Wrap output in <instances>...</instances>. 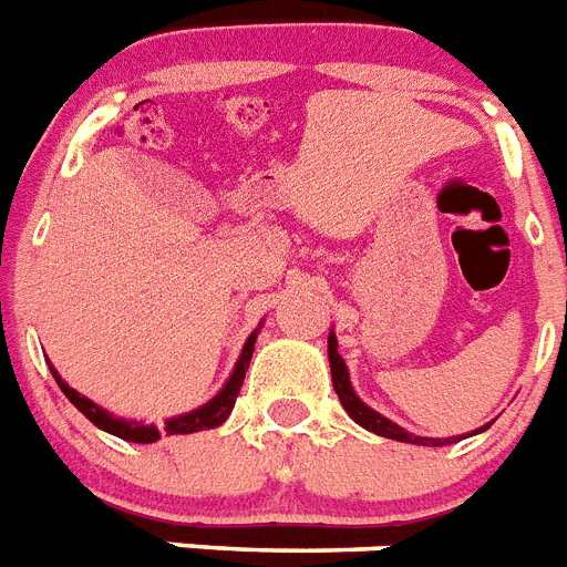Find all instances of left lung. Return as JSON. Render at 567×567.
Returning a JSON list of instances; mask_svg holds the SVG:
<instances>
[{"instance_id": "obj_1", "label": "left lung", "mask_w": 567, "mask_h": 567, "mask_svg": "<svg viewBox=\"0 0 567 567\" xmlns=\"http://www.w3.org/2000/svg\"><path fill=\"white\" fill-rule=\"evenodd\" d=\"M327 352H330L332 386H336V393H338V399H341L343 410L350 413L352 422L361 424V427L370 430V433L384 435V439H395V442H404V444H422V447H444V444L462 442V439H467V435L485 433V430L493 424V422H487L485 427L473 430V433H467V435H450V439H427V435L410 433V430L399 427V424L390 422L386 415L375 413V410H372L370 404H364V401L358 399V393H355V390H352L350 370H347V364H343V358L338 355V338H336V332H330V338H327Z\"/></svg>"}]
</instances>
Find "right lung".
<instances>
[{"instance_id":"obj_1","label":"right lung","mask_w":567,"mask_h":567,"mask_svg":"<svg viewBox=\"0 0 567 567\" xmlns=\"http://www.w3.org/2000/svg\"><path fill=\"white\" fill-rule=\"evenodd\" d=\"M260 327H264V323H258V330L246 338L244 350H240V358H237L235 370H231V375L226 379V384L217 390V395H212L206 404H200V408H195V410H188V413L172 415V419H166V422L159 424V427H157V424H145V422H137V419H123V415L109 413L105 408L94 404L89 395L76 393L74 386H68L65 381H62L60 372L53 370L51 364H48V367H51V375L56 379V384H60L62 393L68 395V401H71V404H74V408L80 410V413L85 415V419H89L94 427L105 430V433H111V435H117V439H123V442L152 444V442H157L159 435L200 433V430L220 427V424L229 419L231 408H235L237 393H240V386H244L246 370H249V361H251V352H255V338H258Z\"/></svg>"}]
</instances>
